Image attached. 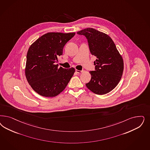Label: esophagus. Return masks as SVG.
<instances>
[{
  "label": "esophagus",
  "mask_w": 150,
  "mask_h": 150,
  "mask_svg": "<svg viewBox=\"0 0 150 150\" xmlns=\"http://www.w3.org/2000/svg\"><path fill=\"white\" fill-rule=\"evenodd\" d=\"M76 72L78 73H81L83 72V71H79V70H78V69H76Z\"/></svg>",
  "instance_id": "1"
}]
</instances>
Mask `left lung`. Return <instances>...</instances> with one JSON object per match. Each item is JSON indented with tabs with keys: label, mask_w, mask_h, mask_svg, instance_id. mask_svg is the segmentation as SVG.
Instances as JSON below:
<instances>
[{
	"label": "left lung",
	"mask_w": 150,
	"mask_h": 150,
	"mask_svg": "<svg viewBox=\"0 0 150 150\" xmlns=\"http://www.w3.org/2000/svg\"><path fill=\"white\" fill-rule=\"evenodd\" d=\"M77 34L86 36L91 53L97 57L94 62L96 70L89 72L91 79L86 85L95 94H105L114 89L121 79L123 59L107 34L90 28L78 31Z\"/></svg>",
	"instance_id": "obj_1"
}]
</instances>
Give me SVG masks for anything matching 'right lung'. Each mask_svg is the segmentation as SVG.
<instances>
[{"label":"right lung","instance_id":"obj_1","mask_svg":"<svg viewBox=\"0 0 150 150\" xmlns=\"http://www.w3.org/2000/svg\"><path fill=\"white\" fill-rule=\"evenodd\" d=\"M75 33H48L36 40L29 47L25 76L31 88L40 96H57L63 91L72 77L74 68H58L57 57Z\"/></svg>","mask_w":150,"mask_h":150}]
</instances>
